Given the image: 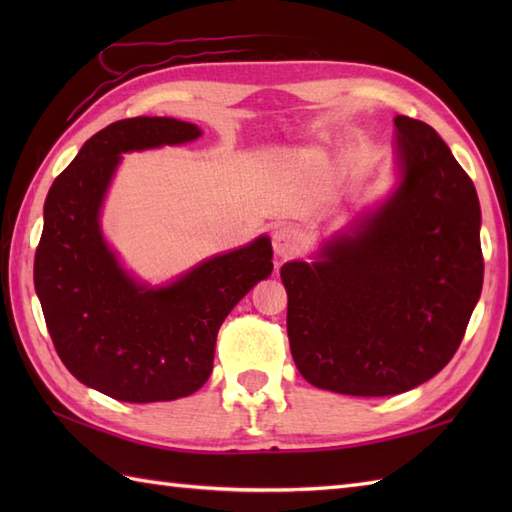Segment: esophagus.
<instances>
[{
  "label": "esophagus",
  "instance_id": "esophagus-1",
  "mask_svg": "<svg viewBox=\"0 0 512 512\" xmlns=\"http://www.w3.org/2000/svg\"><path fill=\"white\" fill-rule=\"evenodd\" d=\"M273 248L275 255L281 259H290L301 253L303 235L295 226H279L273 233Z\"/></svg>",
  "mask_w": 512,
  "mask_h": 512
}]
</instances>
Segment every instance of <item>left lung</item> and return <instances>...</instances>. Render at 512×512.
I'll return each mask as SVG.
<instances>
[{"label": "left lung", "instance_id": "8db88e82", "mask_svg": "<svg viewBox=\"0 0 512 512\" xmlns=\"http://www.w3.org/2000/svg\"><path fill=\"white\" fill-rule=\"evenodd\" d=\"M400 182L317 262H288L290 352L310 385L394 396L447 365L482 292L480 200L427 123L396 116Z\"/></svg>", "mask_w": 512, "mask_h": 512}]
</instances>
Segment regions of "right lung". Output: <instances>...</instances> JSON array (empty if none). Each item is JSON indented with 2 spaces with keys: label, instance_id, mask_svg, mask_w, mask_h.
<instances>
[{
  "label": "right lung",
  "instance_id": "add662e5",
  "mask_svg": "<svg viewBox=\"0 0 512 512\" xmlns=\"http://www.w3.org/2000/svg\"><path fill=\"white\" fill-rule=\"evenodd\" d=\"M200 134L165 116L107 125L59 173L43 204L35 290L54 350L74 378L116 400L158 402L198 391L211 376L228 312L273 273L266 235L160 288L138 284L105 244L99 215L121 154Z\"/></svg>",
  "mask_w": 512,
  "mask_h": 512
}]
</instances>
